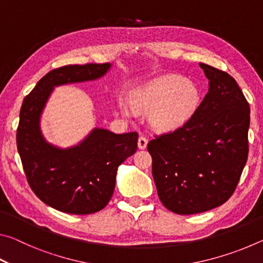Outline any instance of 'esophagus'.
I'll use <instances>...</instances> for the list:
<instances>
[{
    "instance_id": "obj_1",
    "label": "esophagus",
    "mask_w": 263,
    "mask_h": 263,
    "mask_svg": "<svg viewBox=\"0 0 263 263\" xmlns=\"http://www.w3.org/2000/svg\"><path fill=\"white\" fill-rule=\"evenodd\" d=\"M146 146H147V139L145 137H139V139H138V147L140 149H145Z\"/></svg>"
}]
</instances>
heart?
I'll list each match as a JSON object with an SVG mask.
<instances>
[{
    "instance_id": "1",
    "label": "heart",
    "mask_w": 263,
    "mask_h": 263,
    "mask_svg": "<svg viewBox=\"0 0 263 263\" xmlns=\"http://www.w3.org/2000/svg\"><path fill=\"white\" fill-rule=\"evenodd\" d=\"M199 103L196 84L177 75H163L136 89L132 105L138 112H149L148 123L160 132L173 131L188 121ZM122 112L130 117L131 110L121 104Z\"/></svg>"
}]
</instances>
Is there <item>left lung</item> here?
<instances>
[{"label":"left lung","mask_w":263,"mask_h":263,"mask_svg":"<svg viewBox=\"0 0 263 263\" xmlns=\"http://www.w3.org/2000/svg\"><path fill=\"white\" fill-rule=\"evenodd\" d=\"M209 91L183 126L147 145L160 201L177 215L224 204L234 193L248 158L249 104L235 80L199 64Z\"/></svg>","instance_id":"obj_1"}]
</instances>
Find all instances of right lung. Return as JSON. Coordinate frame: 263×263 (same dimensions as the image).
Masks as SVG:
<instances>
[{
	"label": "right lung",
	"instance_id": "1",
	"mask_svg": "<svg viewBox=\"0 0 263 263\" xmlns=\"http://www.w3.org/2000/svg\"><path fill=\"white\" fill-rule=\"evenodd\" d=\"M110 68L111 64H87L53 69L22 104L16 137L22 164L33 193L55 210L89 215L105 208L114 194L119 164L137 151V132L117 135L95 127L68 148L50 144L42 133L41 117L54 87L94 81Z\"/></svg>",
	"mask_w": 263,
	"mask_h": 263
}]
</instances>
